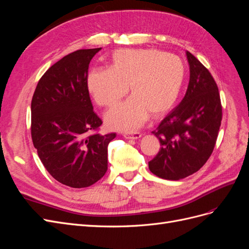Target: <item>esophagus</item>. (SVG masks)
Listing matches in <instances>:
<instances>
[{"label": "esophagus", "mask_w": 249, "mask_h": 249, "mask_svg": "<svg viewBox=\"0 0 249 249\" xmlns=\"http://www.w3.org/2000/svg\"><path fill=\"white\" fill-rule=\"evenodd\" d=\"M142 135L140 133H132V134H124V137L125 139H133V140H137L139 139Z\"/></svg>", "instance_id": "1"}]
</instances>
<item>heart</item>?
<instances>
[{
	"instance_id": "obj_1",
	"label": "heart",
	"mask_w": 249,
	"mask_h": 249,
	"mask_svg": "<svg viewBox=\"0 0 249 249\" xmlns=\"http://www.w3.org/2000/svg\"><path fill=\"white\" fill-rule=\"evenodd\" d=\"M185 65L175 55L157 50L124 49L113 53L109 69L93 70L87 88L95 103L112 107L127 92L133 96L105 115L112 130L133 132L149 114L159 118L175 106L185 80Z\"/></svg>"
}]
</instances>
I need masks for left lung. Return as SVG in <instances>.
Instances as JSON below:
<instances>
[{"mask_svg":"<svg viewBox=\"0 0 249 249\" xmlns=\"http://www.w3.org/2000/svg\"><path fill=\"white\" fill-rule=\"evenodd\" d=\"M190 80L179 105L153 132L161 148L148 168L154 175L178 180L198 171L212 155L222 119L218 87L212 74L186 53Z\"/></svg>","mask_w":249,"mask_h":249,"instance_id":"left-lung-1","label":"left lung"}]
</instances>
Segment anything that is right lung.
Here are the masks:
<instances>
[{"label": "right lung", "mask_w": 249, "mask_h": 249, "mask_svg": "<svg viewBox=\"0 0 249 249\" xmlns=\"http://www.w3.org/2000/svg\"><path fill=\"white\" fill-rule=\"evenodd\" d=\"M102 48L78 50L44 72L31 103V136L50 175L63 185L85 188L108 169V144L115 133L102 135L103 124L90 100L88 67Z\"/></svg>", "instance_id": "add662e5"}]
</instances>
